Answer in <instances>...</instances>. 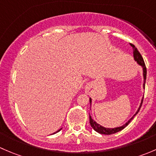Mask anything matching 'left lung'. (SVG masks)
<instances>
[{
  "label": "left lung",
  "mask_w": 156,
  "mask_h": 156,
  "mask_svg": "<svg viewBox=\"0 0 156 156\" xmlns=\"http://www.w3.org/2000/svg\"><path fill=\"white\" fill-rule=\"evenodd\" d=\"M130 44V46L133 48V59L136 61V63H137L138 65H139L143 69V76H144V84H143V87H144V88H145L146 79V68L145 63H144V59H143L140 53L138 51L137 48H135L134 45L132 44ZM143 101H144V97H143V98L141 99V103H140V106L138 107L137 110H136V113H135V114L133 115L132 116V117L130 118L128 121H127L126 123H125L123 125H122V126L116 127H112V128L111 127H105L102 126V125H100V124H98L97 122H96L95 121L92 119V117H91L90 115V126L93 127V129H94V130H96V131L98 132V133H101V134L109 135V134H112V133H117V132L123 130L125 127H127V125H128V124L130 122V121L133 119V117H134V116L136 115L138 112H139L141 106H142ZM91 103H92V100H91V98H90V107H91Z\"/></svg>",
  "instance_id": "1"
}]
</instances>
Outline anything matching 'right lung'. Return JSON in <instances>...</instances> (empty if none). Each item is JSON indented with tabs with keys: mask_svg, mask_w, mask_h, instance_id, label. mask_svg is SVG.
Instances as JSON below:
<instances>
[{
	"mask_svg": "<svg viewBox=\"0 0 156 156\" xmlns=\"http://www.w3.org/2000/svg\"><path fill=\"white\" fill-rule=\"evenodd\" d=\"M62 130V128H60V129H59V130H56V132H54V133H52V134H54V133H57V132H59V130Z\"/></svg>",
	"mask_w": 156,
	"mask_h": 156,
	"instance_id": "add662e5",
	"label": "right lung"
}]
</instances>
